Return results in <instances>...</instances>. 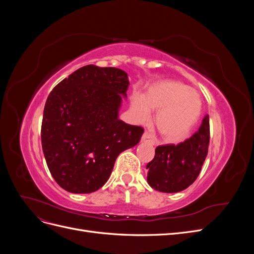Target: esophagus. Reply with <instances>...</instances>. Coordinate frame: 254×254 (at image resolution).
Listing matches in <instances>:
<instances>
[{"mask_svg":"<svg viewBox=\"0 0 254 254\" xmlns=\"http://www.w3.org/2000/svg\"><path fill=\"white\" fill-rule=\"evenodd\" d=\"M142 142L148 143V144H151V145L155 144V140H153V137L151 136V134L147 131H144V133L142 135Z\"/></svg>","mask_w":254,"mask_h":254,"instance_id":"esophagus-1","label":"esophagus"}]
</instances>
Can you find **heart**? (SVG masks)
<instances>
[{
    "label": "heart",
    "instance_id": "b5f03b06",
    "mask_svg": "<svg viewBox=\"0 0 254 254\" xmlns=\"http://www.w3.org/2000/svg\"><path fill=\"white\" fill-rule=\"evenodd\" d=\"M149 111H157L155 125L161 134L171 140H180L198 121L201 98L180 81H159L150 86L142 97L135 95L130 102V115L135 122L147 121Z\"/></svg>",
    "mask_w": 254,
    "mask_h": 254
}]
</instances>
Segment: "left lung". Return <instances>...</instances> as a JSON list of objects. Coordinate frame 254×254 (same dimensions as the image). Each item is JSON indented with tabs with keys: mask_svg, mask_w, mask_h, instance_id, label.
Listing matches in <instances>:
<instances>
[{
	"mask_svg": "<svg viewBox=\"0 0 254 254\" xmlns=\"http://www.w3.org/2000/svg\"><path fill=\"white\" fill-rule=\"evenodd\" d=\"M210 144V120L205 115L198 131L178 145H160L146 166L148 184L163 193L189 188L200 173Z\"/></svg>",
	"mask_w": 254,
	"mask_h": 254,
	"instance_id": "1",
	"label": "left lung"
}]
</instances>
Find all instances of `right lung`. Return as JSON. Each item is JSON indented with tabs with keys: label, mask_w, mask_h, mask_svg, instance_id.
Segmentation results:
<instances>
[{
	"label": "right lung",
	"mask_w": 254,
	"mask_h": 254,
	"mask_svg": "<svg viewBox=\"0 0 254 254\" xmlns=\"http://www.w3.org/2000/svg\"><path fill=\"white\" fill-rule=\"evenodd\" d=\"M128 84L121 68L89 64L52 90L41 143L53 178L64 190L86 194L101 189L120 153L139 143L144 129L118 118Z\"/></svg>",
	"instance_id": "add662e5"
}]
</instances>
